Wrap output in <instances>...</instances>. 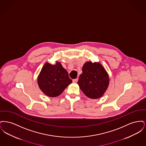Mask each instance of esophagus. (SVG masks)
<instances>
[{"label": "esophagus", "mask_w": 146, "mask_h": 146, "mask_svg": "<svg viewBox=\"0 0 146 146\" xmlns=\"http://www.w3.org/2000/svg\"><path fill=\"white\" fill-rule=\"evenodd\" d=\"M78 79L76 78V79H73V82L74 83H76L78 82Z\"/></svg>", "instance_id": "34e87169"}]
</instances>
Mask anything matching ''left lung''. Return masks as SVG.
<instances>
[{
    "label": "left lung",
    "mask_w": 146,
    "mask_h": 146,
    "mask_svg": "<svg viewBox=\"0 0 146 146\" xmlns=\"http://www.w3.org/2000/svg\"><path fill=\"white\" fill-rule=\"evenodd\" d=\"M78 84L84 94L90 98L102 97L109 85V77L100 63H85Z\"/></svg>",
    "instance_id": "obj_1"
}]
</instances>
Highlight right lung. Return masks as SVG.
Segmentation results:
<instances>
[{
  "label": "right lung",
  "instance_id": "right-lung-1",
  "mask_svg": "<svg viewBox=\"0 0 146 146\" xmlns=\"http://www.w3.org/2000/svg\"><path fill=\"white\" fill-rule=\"evenodd\" d=\"M72 82L67 71L60 62L55 65L46 63L38 78L39 88L49 97L59 96Z\"/></svg>",
  "mask_w": 146,
  "mask_h": 146
}]
</instances>
